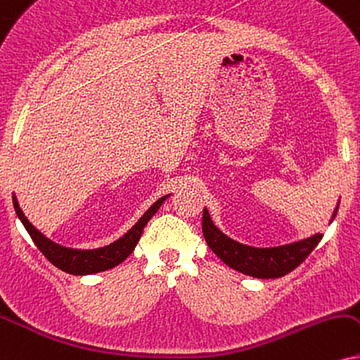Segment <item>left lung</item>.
Wrapping results in <instances>:
<instances>
[{
    "label": "left lung",
    "instance_id": "1",
    "mask_svg": "<svg viewBox=\"0 0 360 360\" xmlns=\"http://www.w3.org/2000/svg\"><path fill=\"white\" fill-rule=\"evenodd\" d=\"M337 210H339V203H337L332 220L337 215ZM202 230L208 247L214 250V254L224 264H227L233 270L257 278H277L292 272L307 259L310 252L317 247V243L323 237L322 233H316L305 240L272 248L248 247L221 233L212 221L207 208H203Z\"/></svg>",
    "mask_w": 360,
    "mask_h": 360
}]
</instances>
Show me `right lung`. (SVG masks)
<instances>
[{"mask_svg": "<svg viewBox=\"0 0 360 360\" xmlns=\"http://www.w3.org/2000/svg\"><path fill=\"white\" fill-rule=\"evenodd\" d=\"M168 197V195H167ZM167 197L158 198L148 210L145 212L143 217L136 221L128 232L123 235L122 238H118L117 242L110 243V245L95 248V250H77V248H66L58 245V243L51 242L50 238H46L41 232H38L33 225L30 224V220L26 219L23 210L18 205L16 197L13 195V205H15L16 215L20 217L21 224L25 225L26 232L30 233V237L33 238L34 245L39 248V252L51 262L55 267L63 270L66 274L72 275H88V274H96L103 272V270L117 267L118 264H122L128 255L135 250L136 243H139L141 232H143L145 225L148 224V220L157 214V210L165 202Z\"/></svg>", "mask_w": 360, "mask_h": 360, "instance_id": "obj_1", "label": "right lung"}]
</instances>
